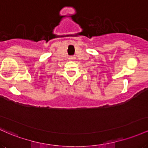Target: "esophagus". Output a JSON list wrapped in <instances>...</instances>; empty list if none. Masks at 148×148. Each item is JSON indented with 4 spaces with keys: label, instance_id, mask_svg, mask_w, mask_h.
Returning <instances> with one entry per match:
<instances>
[{
    "label": "esophagus",
    "instance_id": "obj_1",
    "mask_svg": "<svg viewBox=\"0 0 148 148\" xmlns=\"http://www.w3.org/2000/svg\"><path fill=\"white\" fill-rule=\"evenodd\" d=\"M69 59H71V60H73V59H75V57H73V56H71V57H70Z\"/></svg>",
    "mask_w": 148,
    "mask_h": 148
}]
</instances>
